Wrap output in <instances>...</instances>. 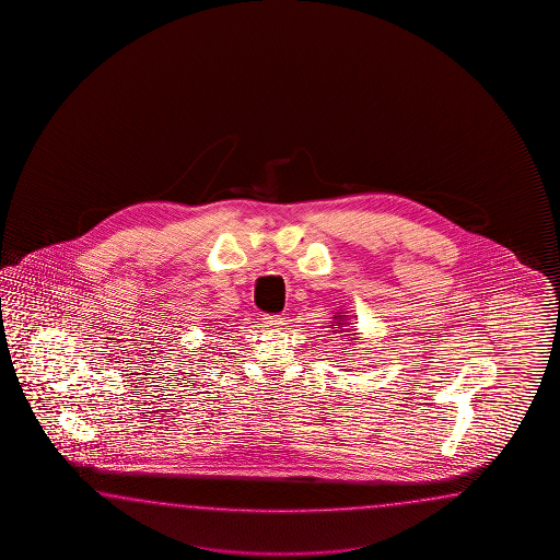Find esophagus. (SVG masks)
I'll return each instance as SVG.
<instances>
[{
	"mask_svg": "<svg viewBox=\"0 0 560 560\" xmlns=\"http://www.w3.org/2000/svg\"><path fill=\"white\" fill-rule=\"evenodd\" d=\"M264 324L268 326V328H272V330H276V328H280V326H284L285 318L284 316H278V314H275V316H270V314H266L262 318Z\"/></svg>",
	"mask_w": 560,
	"mask_h": 560,
	"instance_id": "1",
	"label": "esophagus"
}]
</instances>
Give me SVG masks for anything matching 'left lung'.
Wrapping results in <instances>:
<instances>
[{"mask_svg":"<svg viewBox=\"0 0 560 560\" xmlns=\"http://www.w3.org/2000/svg\"><path fill=\"white\" fill-rule=\"evenodd\" d=\"M332 318L334 322H330V328H332L334 334H342V336L357 340V332L350 334V330H354V326H350L346 312H334ZM346 345H348V340H346Z\"/></svg>","mask_w":560,"mask_h":560,"instance_id":"obj_1","label":"left lung"}]
</instances>
